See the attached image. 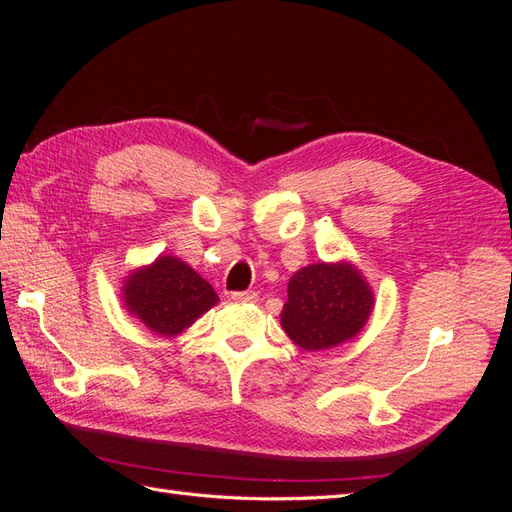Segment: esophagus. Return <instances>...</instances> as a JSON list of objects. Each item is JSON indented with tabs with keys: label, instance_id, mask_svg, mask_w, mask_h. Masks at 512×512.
<instances>
[{
	"label": "esophagus",
	"instance_id": "obj_1",
	"mask_svg": "<svg viewBox=\"0 0 512 512\" xmlns=\"http://www.w3.org/2000/svg\"><path fill=\"white\" fill-rule=\"evenodd\" d=\"M230 299L237 301V303H256V301H258V294L252 292V290H247V292H232Z\"/></svg>",
	"mask_w": 512,
	"mask_h": 512
}]
</instances>
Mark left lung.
Instances as JSON below:
<instances>
[{
	"label": "left lung",
	"instance_id": "left-lung-1",
	"mask_svg": "<svg viewBox=\"0 0 512 512\" xmlns=\"http://www.w3.org/2000/svg\"><path fill=\"white\" fill-rule=\"evenodd\" d=\"M374 309V292L350 262H316L288 282L282 329L294 344L316 352L354 339Z\"/></svg>",
	"mask_w": 512,
	"mask_h": 512
}]
</instances>
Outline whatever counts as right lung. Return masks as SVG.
I'll return each mask as SVG.
<instances>
[{
    "label": "right lung",
    "mask_w": 512,
    "mask_h": 512,
    "mask_svg": "<svg viewBox=\"0 0 512 512\" xmlns=\"http://www.w3.org/2000/svg\"><path fill=\"white\" fill-rule=\"evenodd\" d=\"M121 301L145 327L175 337L218 303L213 286L175 256H158L149 267L132 271L121 288Z\"/></svg>",
    "instance_id": "1"
}]
</instances>
